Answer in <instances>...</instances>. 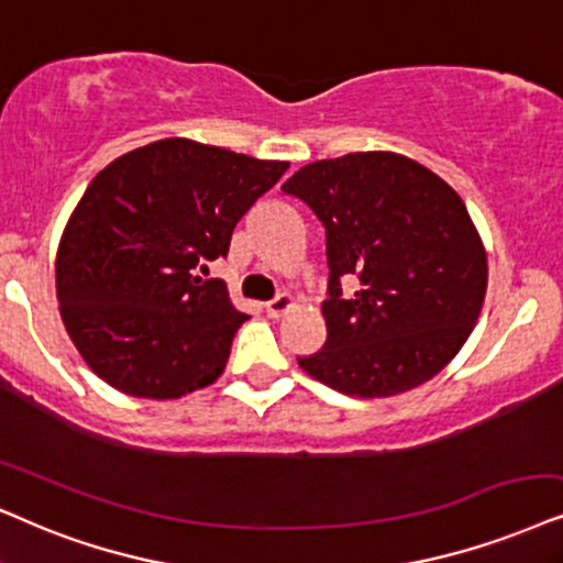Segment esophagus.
Segmentation results:
<instances>
[{
  "instance_id": "obj_1",
  "label": "esophagus",
  "mask_w": 563,
  "mask_h": 563,
  "mask_svg": "<svg viewBox=\"0 0 563 563\" xmlns=\"http://www.w3.org/2000/svg\"><path fill=\"white\" fill-rule=\"evenodd\" d=\"M290 306H294V296H290V294H277V296L273 298V301H267L265 309H267L269 317L277 319V317L286 314Z\"/></svg>"
}]
</instances>
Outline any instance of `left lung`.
<instances>
[{"label":"left lung","mask_w":563,"mask_h":563,"mask_svg":"<svg viewBox=\"0 0 563 563\" xmlns=\"http://www.w3.org/2000/svg\"><path fill=\"white\" fill-rule=\"evenodd\" d=\"M283 191L322 220L330 267L327 343L298 366L355 397L400 395L437 376L471 338L488 286L486 249L457 191L382 151L309 163Z\"/></svg>","instance_id":"8db88e82"}]
</instances>
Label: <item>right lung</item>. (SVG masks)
<instances>
[{"label":"right lung","instance_id":"1","mask_svg":"<svg viewBox=\"0 0 563 563\" xmlns=\"http://www.w3.org/2000/svg\"><path fill=\"white\" fill-rule=\"evenodd\" d=\"M288 170L170 137L109 163L85 189L56 252L64 327L119 393L174 400L223 374L244 322L218 277L244 212Z\"/></svg>","mask_w":563,"mask_h":563}]
</instances>
